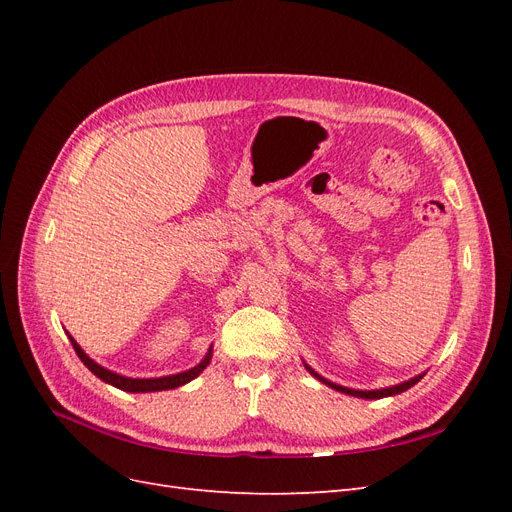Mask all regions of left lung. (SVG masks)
Here are the masks:
<instances>
[{
	"label": "left lung",
	"mask_w": 512,
	"mask_h": 512,
	"mask_svg": "<svg viewBox=\"0 0 512 512\" xmlns=\"http://www.w3.org/2000/svg\"><path fill=\"white\" fill-rule=\"evenodd\" d=\"M307 367V371L309 374H312L314 378H318L320 382H324L327 386H331V389H335V391H339V393H346V395H352V397H361V399H382V397H391V395H399V393H404V391H408L410 386H414L418 380L423 378V374L421 376H414V378H410V380H406V382H401V384H395V386H389V389H376V391H354V389H348V386H339V384H335V382H329L327 378H322V376H318L316 371L309 367V365H305Z\"/></svg>",
	"instance_id": "left-lung-1"
}]
</instances>
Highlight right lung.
I'll return each mask as SVG.
<instances>
[{
  "mask_svg": "<svg viewBox=\"0 0 512 512\" xmlns=\"http://www.w3.org/2000/svg\"><path fill=\"white\" fill-rule=\"evenodd\" d=\"M68 337H70V344H72L74 352L79 354V359L85 363V367L91 371V374H96L106 384H113L115 389L128 391V393H156V391H168V389H177V386L188 384L190 380H194L200 374V371H203L209 365L211 354H213V350L209 348L205 359L200 361L196 367H192L188 371H181V374H175V376H164V378H126V376L115 374V371H111V369L98 365L96 361H91L89 356L81 350V346L74 342V337L72 335H68Z\"/></svg>",
  "mask_w": 512,
  "mask_h": 512,
  "instance_id": "1",
  "label": "right lung"
}]
</instances>
